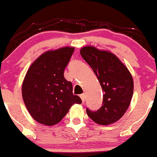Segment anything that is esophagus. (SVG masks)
I'll return each instance as SVG.
<instances>
[{
    "instance_id": "esophagus-1",
    "label": "esophagus",
    "mask_w": 157,
    "mask_h": 157,
    "mask_svg": "<svg viewBox=\"0 0 157 157\" xmlns=\"http://www.w3.org/2000/svg\"><path fill=\"white\" fill-rule=\"evenodd\" d=\"M80 97H81L82 103H84L85 100H86V95H85L84 93H83V94H81V95H80Z\"/></svg>"
}]
</instances>
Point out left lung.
I'll use <instances>...</instances> for the list:
<instances>
[{
  "label": "left lung",
  "instance_id": "obj_1",
  "mask_svg": "<svg viewBox=\"0 0 157 157\" xmlns=\"http://www.w3.org/2000/svg\"><path fill=\"white\" fill-rule=\"evenodd\" d=\"M80 54L92 67L103 91V103L99 110L86 109L94 122L107 125L124 114L132 100L134 82L124 64L114 54L93 47H85Z\"/></svg>",
  "mask_w": 157,
  "mask_h": 157
}]
</instances>
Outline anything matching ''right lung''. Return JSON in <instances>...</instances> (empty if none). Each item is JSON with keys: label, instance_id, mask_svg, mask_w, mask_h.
I'll list each match as a JSON object with an SVG mask.
<instances>
[{"label": "right lung", "instance_id": "right-lung-1", "mask_svg": "<svg viewBox=\"0 0 157 157\" xmlns=\"http://www.w3.org/2000/svg\"><path fill=\"white\" fill-rule=\"evenodd\" d=\"M74 47H63L43 54L29 68L21 93L27 110L37 122L51 126L59 123L74 103H82L72 93V83L64 71Z\"/></svg>", "mask_w": 157, "mask_h": 157}]
</instances>
